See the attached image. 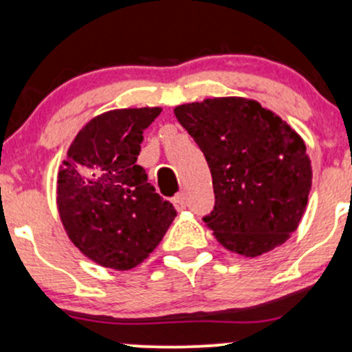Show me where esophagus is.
<instances>
[{"mask_svg": "<svg viewBox=\"0 0 352 352\" xmlns=\"http://www.w3.org/2000/svg\"><path fill=\"white\" fill-rule=\"evenodd\" d=\"M173 205H175L177 210H184L185 207H187V193L185 192L179 193V195L173 199Z\"/></svg>", "mask_w": 352, "mask_h": 352, "instance_id": "1", "label": "esophagus"}]
</instances>
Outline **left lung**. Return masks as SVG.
<instances>
[{
  "label": "left lung",
  "mask_w": 352,
  "mask_h": 352,
  "mask_svg": "<svg viewBox=\"0 0 352 352\" xmlns=\"http://www.w3.org/2000/svg\"><path fill=\"white\" fill-rule=\"evenodd\" d=\"M173 112L212 172L215 207L204 221L218 243L252 258L285 243L300 225L313 179L301 137L245 98L205 99Z\"/></svg>",
  "instance_id": "left-lung-1"
}]
</instances>
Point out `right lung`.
<instances>
[{
    "instance_id": "1",
    "label": "right lung",
    "mask_w": 352,
    "mask_h": 352,
    "mask_svg": "<svg viewBox=\"0 0 352 352\" xmlns=\"http://www.w3.org/2000/svg\"><path fill=\"white\" fill-rule=\"evenodd\" d=\"M160 107L116 109L84 125L58 173V210L69 240L100 266L125 272L151 254L177 217L137 165Z\"/></svg>"
}]
</instances>
